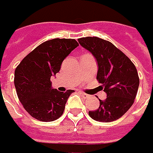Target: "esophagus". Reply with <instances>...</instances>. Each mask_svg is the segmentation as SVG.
I'll return each instance as SVG.
<instances>
[{
	"label": "esophagus",
	"instance_id": "1",
	"mask_svg": "<svg viewBox=\"0 0 153 153\" xmlns=\"http://www.w3.org/2000/svg\"><path fill=\"white\" fill-rule=\"evenodd\" d=\"M80 94H81V96H82L83 98H89V97H90V96H89L88 94H86V93L80 92Z\"/></svg>",
	"mask_w": 153,
	"mask_h": 153
}]
</instances>
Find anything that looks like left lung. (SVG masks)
<instances>
[{
  "label": "left lung",
  "instance_id": "8db88e82",
  "mask_svg": "<svg viewBox=\"0 0 153 153\" xmlns=\"http://www.w3.org/2000/svg\"><path fill=\"white\" fill-rule=\"evenodd\" d=\"M78 42L96 57L98 64L97 80L107 94L106 99H99L98 109L89 111V115L99 122L115 121L131 107L136 98L139 85L136 67L109 41L87 36Z\"/></svg>",
  "mask_w": 153,
  "mask_h": 153
}]
</instances>
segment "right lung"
Returning <instances> with one entry per match:
<instances>
[{
    "mask_svg": "<svg viewBox=\"0 0 153 153\" xmlns=\"http://www.w3.org/2000/svg\"><path fill=\"white\" fill-rule=\"evenodd\" d=\"M78 46L75 39L46 41L27 55L15 71L14 82L23 108L34 118L51 122L63 113L74 91L60 92L51 88V76L59 72L64 58Z\"/></svg>",
    "mask_w": 153,
    "mask_h": 153,
    "instance_id": "add662e5",
    "label": "right lung"
}]
</instances>
